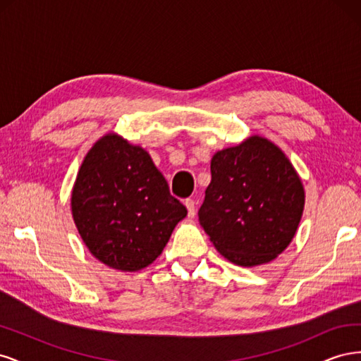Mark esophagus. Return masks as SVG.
Instances as JSON below:
<instances>
[{
    "mask_svg": "<svg viewBox=\"0 0 361 361\" xmlns=\"http://www.w3.org/2000/svg\"><path fill=\"white\" fill-rule=\"evenodd\" d=\"M185 206H187V209H188V215L194 216L195 215V202L192 199H187L185 200Z\"/></svg>",
    "mask_w": 361,
    "mask_h": 361,
    "instance_id": "1",
    "label": "esophagus"
}]
</instances>
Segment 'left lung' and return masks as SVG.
<instances>
[{
    "mask_svg": "<svg viewBox=\"0 0 361 361\" xmlns=\"http://www.w3.org/2000/svg\"><path fill=\"white\" fill-rule=\"evenodd\" d=\"M199 221L215 248L241 267L276 259L297 232L304 190L286 155L271 141L251 137L216 152Z\"/></svg>",
    "mask_w": 361,
    "mask_h": 361,
    "instance_id": "1",
    "label": "left lung"
}]
</instances>
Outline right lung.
<instances>
[{
  "instance_id": "1",
  "label": "right lung",
  "mask_w": 361,
  "mask_h": 361,
  "mask_svg": "<svg viewBox=\"0 0 361 361\" xmlns=\"http://www.w3.org/2000/svg\"><path fill=\"white\" fill-rule=\"evenodd\" d=\"M72 215L84 244L105 265H150L187 215L145 149L114 134L84 158L72 191Z\"/></svg>"
}]
</instances>
